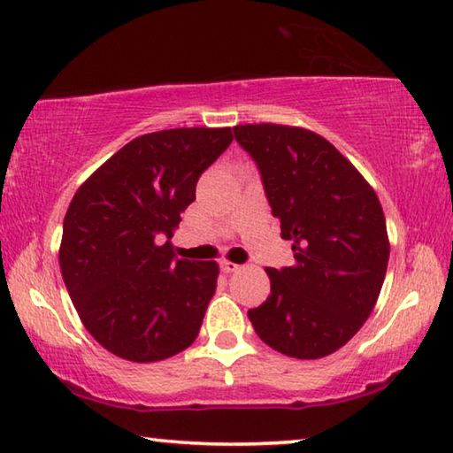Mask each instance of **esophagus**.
<instances>
[{
    "instance_id": "1",
    "label": "esophagus",
    "mask_w": 453,
    "mask_h": 453,
    "mask_svg": "<svg viewBox=\"0 0 453 453\" xmlns=\"http://www.w3.org/2000/svg\"><path fill=\"white\" fill-rule=\"evenodd\" d=\"M221 270H224L226 273H234V272L240 270V265L234 264V262H227V259H224V262H221Z\"/></svg>"
}]
</instances>
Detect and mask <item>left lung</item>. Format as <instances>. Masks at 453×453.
Returning <instances> with one entry per match:
<instances>
[{
	"label": "left lung",
	"instance_id": "1",
	"mask_svg": "<svg viewBox=\"0 0 453 453\" xmlns=\"http://www.w3.org/2000/svg\"><path fill=\"white\" fill-rule=\"evenodd\" d=\"M235 142L262 175L294 265L267 267L272 294L248 311L267 346L318 359L348 343L370 318L388 270L380 199L324 137L302 127L245 124Z\"/></svg>",
	"mask_w": 453,
	"mask_h": 453
}]
</instances>
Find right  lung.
Returning <instances> with one entry per match:
<instances>
[{
	"instance_id": "obj_1",
	"label": "right lung",
	"mask_w": 453,
	"mask_h": 453,
	"mask_svg": "<svg viewBox=\"0 0 453 453\" xmlns=\"http://www.w3.org/2000/svg\"><path fill=\"white\" fill-rule=\"evenodd\" d=\"M232 140L229 127L145 134L75 191L64 219L61 275L83 326L118 357L159 362L197 337L218 264L178 259L170 240L199 175Z\"/></svg>"
}]
</instances>
